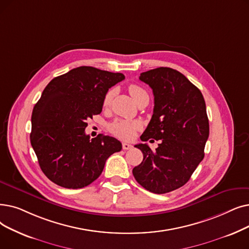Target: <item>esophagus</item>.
<instances>
[{
	"mask_svg": "<svg viewBox=\"0 0 249 249\" xmlns=\"http://www.w3.org/2000/svg\"><path fill=\"white\" fill-rule=\"evenodd\" d=\"M122 147H123V149L127 150V149H131L132 145L130 143H128V142H123L122 143Z\"/></svg>",
	"mask_w": 249,
	"mask_h": 249,
	"instance_id": "esophagus-1",
	"label": "esophagus"
}]
</instances>
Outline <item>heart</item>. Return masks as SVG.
Instances as JSON below:
<instances>
[{
	"label": "heart",
	"mask_w": 249,
	"mask_h": 249,
	"mask_svg": "<svg viewBox=\"0 0 249 249\" xmlns=\"http://www.w3.org/2000/svg\"><path fill=\"white\" fill-rule=\"evenodd\" d=\"M129 93L131 94L133 100L136 102L140 96L143 94H147L143 89L140 88V86L136 84H130L128 88ZM114 91L109 90L104 98L103 101V106L107 107L113 99ZM140 128V124L138 122H132V121H126V120H121V119H118V120H115L113 123L110 124L109 129L110 131L116 135L117 137H120L122 139H130L134 136L135 132Z\"/></svg>",
	"instance_id": "b5f03b06"
}]
</instances>
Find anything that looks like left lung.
Instances as JSON below:
<instances>
[{
  "label": "left lung",
  "mask_w": 249,
  "mask_h": 249,
  "mask_svg": "<svg viewBox=\"0 0 249 249\" xmlns=\"http://www.w3.org/2000/svg\"><path fill=\"white\" fill-rule=\"evenodd\" d=\"M139 79L155 96L153 117L140 139L160 143L155 151L146 143L135 145L143 160L132 173L143 188L163 194L187 183L202 160L210 134L207 107L200 90L177 70L160 67Z\"/></svg>",
  "instance_id": "obj_1"
}]
</instances>
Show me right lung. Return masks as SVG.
Returning a JSON list of instances; mask_svg holds the SVG:
<instances>
[{
  "label": "right lung",
  "instance_id": "obj_1",
  "mask_svg": "<svg viewBox=\"0 0 249 249\" xmlns=\"http://www.w3.org/2000/svg\"><path fill=\"white\" fill-rule=\"evenodd\" d=\"M122 73L74 68L46 86L31 115L30 142L44 174L64 188L78 189L98 179L106 160L122 149L114 137L85 134L86 121L101 114L106 93Z\"/></svg>",
  "mask_w": 249,
  "mask_h": 249
}]
</instances>
